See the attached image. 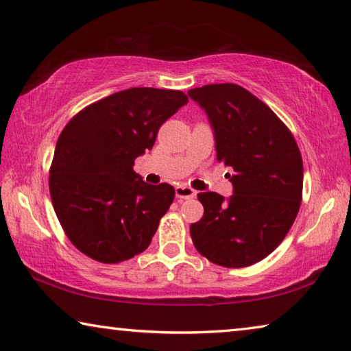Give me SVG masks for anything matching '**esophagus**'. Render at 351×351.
I'll return each mask as SVG.
<instances>
[{"instance_id":"1","label":"esophagus","mask_w":351,"mask_h":351,"mask_svg":"<svg viewBox=\"0 0 351 351\" xmlns=\"http://www.w3.org/2000/svg\"><path fill=\"white\" fill-rule=\"evenodd\" d=\"M175 193H176V198L180 199H189V198L197 197V192H195L192 187H187V186H178L175 189Z\"/></svg>"}]
</instances>
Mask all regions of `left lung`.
I'll return each instance as SVG.
<instances>
[{
  "instance_id": "obj_1",
  "label": "left lung",
  "mask_w": 351,
  "mask_h": 351,
  "mask_svg": "<svg viewBox=\"0 0 351 351\" xmlns=\"http://www.w3.org/2000/svg\"><path fill=\"white\" fill-rule=\"evenodd\" d=\"M213 130L217 159L234 170L229 198L203 192L204 215L190 226L197 251L212 263L245 268L274 251L302 201L304 164L287 125L268 105L235 83L190 90Z\"/></svg>"
}]
</instances>
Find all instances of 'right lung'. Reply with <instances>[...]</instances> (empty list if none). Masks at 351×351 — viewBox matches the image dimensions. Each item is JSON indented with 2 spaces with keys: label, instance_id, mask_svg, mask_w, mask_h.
I'll return each instance as SVG.
<instances>
[{
  "label": "right lung",
  "instance_id": "obj_1",
  "mask_svg": "<svg viewBox=\"0 0 351 351\" xmlns=\"http://www.w3.org/2000/svg\"><path fill=\"white\" fill-rule=\"evenodd\" d=\"M189 102L175 90L130 88L86 106L63 128L49 171L54 210L71 243L100 263L145 251L173 203L167 182L133 170L158 130Z\"/></svg>",
  "mask_w": 351,
  "mask_h": 351
}]
</instances>
